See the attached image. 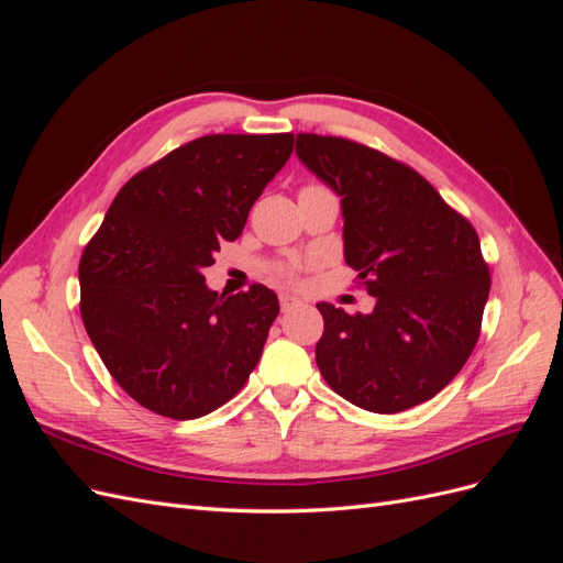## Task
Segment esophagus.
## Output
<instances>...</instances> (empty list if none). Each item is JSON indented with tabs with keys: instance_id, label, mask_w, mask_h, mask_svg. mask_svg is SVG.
Instances as JSON below:
<instances>
[{
	"instance_id": "1",
	"label": "esophagus",
	"mask_w": 563,
	"mask_h": 563,
	"mask_svg": "<svg viewBox=\"0 0 563 563\" xmlns=\"http://www.w3.org/2000/svg\"><path fill=\"white\" fill-rule=\"evenodd\" d=\"M279 302H282V310L286 312V310H294L300 300L296 296H291V294H282Z\"/></svg>"
}]
</instances>
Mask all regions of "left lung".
Returning <instances> with one entry per match:
<instances>
[{"label": "left lung", "instance_id": "obj_1", "mask_svg": "<svg viewBox=\"0 0 563 563\" xmlns=\"http://www.w3.org/2000/svg\"><path fill=\"white\" fill-rule=\"evenodd\" d=\"M296 155L340 197L345 263L376 298L368 314L317 302L323 380L373 413L432 399L479 338L490 288L479 236L428 180L378 150L298 133Z\"/></svg>", "mask_w": 563, "mask_h": 563}]
</instances>
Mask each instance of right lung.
Listing matches in <instances>:
<instances>
[{"instance_id": "add662e5", "label": "right lung", "mask_w": 563, "mask_h": 563, "mask_svg": "<svg viewBox=\"0 0 563 563\" xmlns=\"http://www.w3.org/2000/svg\"><path fill=\"white\" fill-rule=\"evenodd\" d=\"M294 133H218L135 174L79 263L81 319L131 399L174 420L230 401L258 364L279 300L255 284L218 296L213 253L291 157Z\"/></svg>"}]
</instances>
